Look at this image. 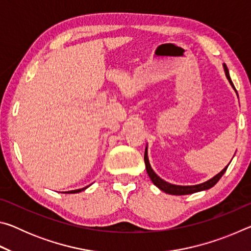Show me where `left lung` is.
<instances>
[{"instance_id": "left-lung-1", "label": "left lung", "mask_w": 251, "mask_h": 251, "mask_svg": "<svg viewBox=\"0 0 251 251\" xmlns=\"http://www.w3.org/2000/svg\"><path fill=\"white\" fill-rule=\"evenodd\" d=\"M224 70H225V73H226L227 78L229 80V83L232 86L233 90L236 91L235 86H233V84L231 82V78L230 76H229V72L226 65H224ZM237 93V91H236ZM144 160H145V165H146V171L148 176L151 179V181L154 182V185H156L157 187L160 190H163V192L167 193V194H171V195H178V196H180V195H189V194H194V193H197V192H201V190H207L211 188V187H214L216 184H217L218 180L222 178V176L225 174V172L227 171L228 166L225 167L222 172L219 174H217L215 177H212L211 179L207 180L205 182H202V184H199V185H195V186H178V185H173V184H169V182L165 181L159 178L158 176L156 175L155 172L152 171L151 167V164H150V160H148V156H147V147L145 150V155H144Z\"/></svg>"}]
</instances>
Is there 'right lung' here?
Wrapping results in <instances>:
<instances>
[{
	"instance_id": "1",
	"label": "right lung",
	"mask_w": 251,
	"mask_h": 251,
	"mask_svg": "<svg viewBox=\"0 0 251 251\" xmlns=\"http://www.w3.org/2000/svg\"><path fill=\"white\" fill-rule=\"evenodd\" d=\"M84 189H86V187H85V188H82V189H76V190H71V192H69V193H71V194L79 193V192H82V190H84Z\"/></svg>"
}]
</instances>
